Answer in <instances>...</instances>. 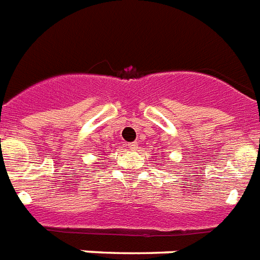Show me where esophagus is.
<instances>
[{"mask_svg":"<svg viewBox=\"0 0 260 260\" xmlns=\"http://www.w3.org/2000/svg\"><path fill=\"white\" fill-rule=\"evenodd\" d=\"M128 148L131 151H136L138 150V143H128Z\"/></svg>","mask_w":260,"mask_h":260,"instance_id":"1","label":"esophagus"}]
</instances>
